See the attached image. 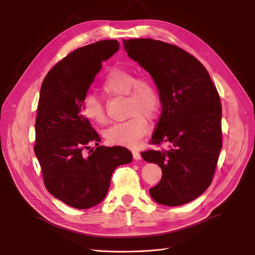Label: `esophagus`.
<instances>
[{"label":"esophagus","mask_w":255,"mask_h":255,"mask_svg":"<svg viewBox=\"0 0 255 255\" xmlns=\"http://www.w3.org/2000/svg\"><path fill=\"white\" fill-rule=\"evenodd\" d=\"M132 154H133V157H134V159H136V160H139V159H141V155H140V153L138 152V151H132Z\"/></svg>","instance_id":"obj_1"}]
</instances>
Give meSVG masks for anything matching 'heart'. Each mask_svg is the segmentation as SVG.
Listing matches in <instances>:
<instances>
[{
	"instance_id": "b5f03b06",
	"label": "heart",
	"mask_w": 255,
	"mask_h": 255,
	"mask_svg": "<svg viewBox=\"0 0 255 255\" xmlns=\"http://www.w3.org/2000/svg\"><path fill=\"white\" fill-rule=\"evenodd\" d=\"M106 96H126V109L129 118L117 122L104 132L107 142L135 148L148 130V119L155 117L159 107L158 91L149 79L138 78L130 70L115 68L106 74L101 86ZM82 112L85 118L97 125H104L106 114L101 101L95 95L85 98Z\"/></svg>"
}]
</instances>
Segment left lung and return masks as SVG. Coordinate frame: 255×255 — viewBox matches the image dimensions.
Wrapping results in <instances>:
<instances>
[{
	"instance_id": "1",
	"label": "left lung",
	"mask_w": 255,
	"mask_h": 255,
	"mask_svg": "<svg viewBox=\"0 0 255 255\" xmlns=\"http://www.w3.org/2000/svg\"><path fill=\"white\" fill-rule=\"evenodd\" d=\"M129 58L155 83L161 115L151 143L167 142L168 150L141 152L161 168V180L149 192L154 201L179 206L210 186L222 148L220 98L210 74L186 51L164 41L123 39Z\"/></svg>"
}]
</instances>
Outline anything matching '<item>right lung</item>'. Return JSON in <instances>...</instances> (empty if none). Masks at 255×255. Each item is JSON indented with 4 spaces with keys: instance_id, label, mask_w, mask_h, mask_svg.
Returning a JSON list of instances; mask_svg holds the SVG:
<instances>
[{
    "instance_id": "obj_1",
    "label": "right lung",
    "mask_w": 255,
    "mask_h": 255,
    "mask_svg": "<svg viewBox=\"0 0 255 255\" xmlns=\"http://www.w3.org/2000/svg\"><path fill=\"white\" fill-rule=\"evenodd\" d=\"M118 50L119 42L110 39L76 49L51 69L41 85L34 151L48 191L79 210L102 202L115 169L133 159L119 145H99L84 154L101 138L84 117L83 102L102 61Z\"/></svg>"
}]
</instances>
